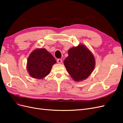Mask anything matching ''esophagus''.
Returning a JSON list of instances; mask_svg holds the SVG:
<instances>
[{
    "label": "esophagus",
    "mask_w": 123,
    "mask_h": 123,
    "mask_svg": "<svg viewBox=\"0 0 123 123\" xmlns=\"http://www.w3.org/2000/svg\"><path fill=\"white\" fill-rule=\"evenodd\" d=\"M57 62H58V64H61L62 63V60L61 59H58L57 60Z\"/></svg>",
    "instance_id": "34e87169"
}]
</instances>
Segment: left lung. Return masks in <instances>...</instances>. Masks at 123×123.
Here are the masks:
<instances>
[{
    "label": "left lung",
    "mask_w": 123,
    "mask_h": 123,
    "mask_svg": "<svg viewBox=\"0 0 123 123\" xmlns=\"http://www.w3.org/2000/svg\"><path fill=\"white\" fill-rule=\"evenodd\" d=\"M64 65L73 79L76 81L86 80L92 74L96 61L92 52L83 44L70 48Z\"/></svg>",
    "instance_id": "8db88e82"
}]
</instances>
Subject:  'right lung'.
Segmentation results:
<instances>
[{
	"label": "right lung",
	"instance_id": "add662e5",
	"mask_svg": "<svg viewBox=\"0 0 123 123\" xmlns=\"http://www.w3.org/2000/svg\"><path fill=\"white\" fill-rule=\"evenodd\" d=\"M56 63L55 59L46 49H36L27 59V71L31 77L42 79L50 73L52 65Z\"/></svg>",
	"mask_w": 123,
	"mask_h": 123
}]
</instances>
